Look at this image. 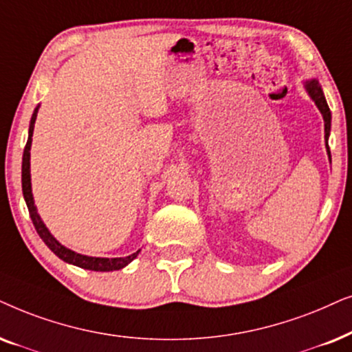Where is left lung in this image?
<instances>
[{"mask_svg":"<svg viewBox=\"0 0 352 352\" xmlns=\"http://www.w3.org/2000/svg\"><path fill=\"white\" fill-rule=\"evenodd\" d=\"M306 90L309 93V96L312 98L314 102H316L318 111L322 112L323 116V122H325V140H327V153H329L330 162H331V154H330V148H329V137H330V127H331V112L330 107L327 104L325 96H323L322 87L318 85L317 80H309L306 82Z\"/></svg>","mask_w":352,"mask_h":352,"instance_id":"left-lung-1","label":"left lung"}]
</instances>
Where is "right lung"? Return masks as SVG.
Here are the masks:
<instances>
[{"label": "right lung", "mask_w": 352, "mask_h": 352, "mask_svg": "<svg viewBox=\"0 0 352 352\" xmlns=\"http://www.w3.org/2000/svg\"><path fill=\"white\" fill-rule=\"evenodd\" d=\"M36 112H38V107L34 111V116L30 119V127H29V140H27L25 149H23V156H22V191H23V199H25L27 208H29V214L32 222L35 225V230L38 233L41 240L45 241V245L50 248L51 251L54 252L59 259H63L64 262H69V264L82 267V269L87 270H95V272H112V270H119L124 269L125 265L130 264L135 257L138 256V252H133L127 257H90V256H83L78 254V252H74L67 250V248L60 245V243L56 240V238L51 235L46 225L43 223V220L36 212L35 203H34V195H32V184H30V146H32V135H34V127H35V119H36Z\"/></svg>", "instance_id": "obj_1"}]
</instances>
